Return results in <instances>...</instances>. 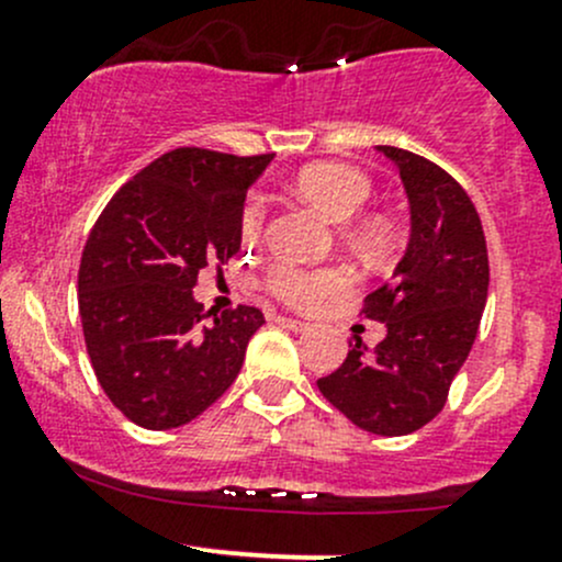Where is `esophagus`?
<instances>
[{
    "label": "esophagus",
    "instance_id": "34e87169",
    "mask_svg": "<svg viewBox=\"0 0 562 562\" xmlns=\"http://www.w3.org/2000/svg\"><path fill=\"white\" fill-rule=\"evenodd\" d=\"M277 323H280V326H285V328H291V331H307V328H310V323L296 321V317H285V315L277 317Z\"/></svg>",
    "mask_w": 562,
    "mask_h": 562
}]
</instances>
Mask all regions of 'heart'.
<instances>
[{
    "mask_svg": "<svg viewBox=\"0 0 562 562\" xmlns=\"http://www.w3.org/2000/svg\"><path fill=\"white\" fill-rule=\"evenodd\" d=\"M293 190L313 203L323 217L331 223H348L350 217L361 212L372 198L370 176L359 168L342 166V162H313L304 166L293 179ZM263 228V209L258 203H249L241 214V236L245 241H255ZM386 231L381 217L361 220L359 236L367 241H378ZM348 285V277L339 269H302L296 263H274L266 271V288L274 293L280 302L291 307L310 310L326 296H334Z\"/></svg>",
    "mask_w": 562,
    "mask_h": 562,
    "instance_id": "b5f03b06",
    "label": "heart"
}]
</instances>
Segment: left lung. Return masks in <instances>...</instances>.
<instances>
[{
    "label": "left lung",
    "instance_id": "8db88e82",
    "mask_svg": "<svg viewBox=\"0 0 562 562\" xmlns=\"http://www.w3.org/2000/svg\"><path fill=\"white\" fill-rule=\"evenodd\" d=\"M400 168L411 203V241L394 277L361 313L386 323L367 353L361 339L317 389L372 435H411L432 422L479 334L490 258L479 212L462 184L422 155L378 146Z\"/></svg>",
    "mask_w": 562,
    "mask_h": 562
}]
</instances>
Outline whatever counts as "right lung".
<instances>
[{
	"label": "right lung",
	"mask_w": 562,
	"mask_h": 562,
	"mask_svg": "<svg viewBox=\"0 0 562 562\" xmlns=\"http://www.w3.org/2000/svg\"><path fill=\"white\" fill-rule=\"evenodd\" d=\"M269 162L181 146L119 187L89 234L83 339L108 400L138 427L192 422L239 375L263 313L239 304L203 323L192 288L239 252L247 190Z\"/></svg>",
	"instance_id": "right-lung-1"
}]
</instances>
